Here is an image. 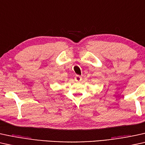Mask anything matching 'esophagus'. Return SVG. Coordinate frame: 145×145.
Segmentation results:
<instances>
[{
  "mask_svg": "<svg viewBox=\"0 0 145 145\" xmlns=\"http://www.w3.org/2000/svg\"><path fill=\"white\" fill-rule=\"evenodd\" d=\"M74 78H75V81H76V82H81L82 80V78L80 76H76Z\"/></svg>",
  "mask_w": 145,
  "mask_h": 145,
  "instance_id": "34e87169",
  "label": "esophagus"
}]
</instances>
